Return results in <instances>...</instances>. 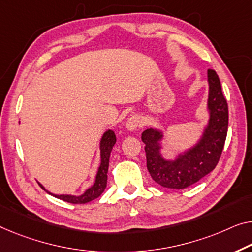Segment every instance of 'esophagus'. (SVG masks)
<instances>
[{"instance_id":"34e87169","label":"esophagus","mask_w":252,"mask_h":252,"mask_svg":"<svg viewBox=\"0 0 252 252\" xmlns=\"http://www.w3.org/2000/svg\"><path fill=\"white\" fill-rule=\"evenodd\" d=\"M142 125H144V123H142V120L140 116H139L138 114H133V115H131L129 119H127L126 129L130 131H134V130L139 129V127H141Z\"/></svg>"}]
</instances>
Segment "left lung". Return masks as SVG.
Segmentation results:
<instances>
[{
  "mask_svg": "<svg viewBox=\"0 0 252 252\" xmlns=\"http://www.w3.org/2000/svg\"><path fill=\"white\" fill-rule=\"evenodd\" d=\"M210 118L204 137L198 145L180 155L176 160H165L159 154V131L148 129L141 134L147 170L154 181L170 189H185L210 173L222 155L228 126V108L216 71L208 70Z\"/></svg>",
  "mask_w": 252,
  "mask_h": 252,
  "instance_id": "left-lung-1",
  "label": "left lung"
}]
</instances>
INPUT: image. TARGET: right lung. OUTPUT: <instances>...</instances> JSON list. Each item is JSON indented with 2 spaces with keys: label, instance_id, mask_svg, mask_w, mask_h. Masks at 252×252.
Segmentation results:
<instances>
[{
  "label": "right lung",
  "instance_id": "add662e5",
  "mask_svg": "<svg viewBox=\"0 0 252 252\" xmlns=\"http://www.w3.org/2000/svg\"><path fill=\"white\" fill-rule=\"evenodd\" d=\"M115 142H116L115 133L112 130L106 131L102 138V141H100V158H102V162H100V166L98 168V172H97L96 181L94 183V186L92 188H89L84 194H81V196H78V197L69 196V194H60V196H58V194H53V196L61 199L63 201L70 202V204H86V202H89L94 200V199L98 198L100 194L103 193L105 188H106L110 155H111L112 148H113V146L115 145ZM38 185L45 190V188L40 185V183H38Z\"/></svg>",
  "mask_w": 252,
  "mask_h": 252
}]
</instances>
